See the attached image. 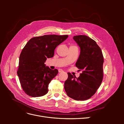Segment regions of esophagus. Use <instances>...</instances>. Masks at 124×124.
<instances>
[{
	"label": "esophagus",
	"mask_w": 124,
	"mask_h": 124,
	"mask_svg": "<svg viewBox=\"0 0 124 124\" xmlns=\"http://www.w3.org/2000/svg\"><path fill=\"white\" fill-rule=\"evenodd\" d=\"M58 72H63V71L62 69H58Z\"/></svg>",
	"instance_id": "obj_1"
}]
</instances>
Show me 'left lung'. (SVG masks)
<instances>
[{
	"label": "left lung",
	"instance_id": "1",
	"mask_svg": "<svg viewBox=\"0 0 124 124\" xmlns=\"http://www.w3.org/2000/svg\"><path fill=\"white\" fill-rule=\"evenodd\" d=\"M73 39L80 48L76 66L83 71L78 78L68 72L64 88L70 98L85 100L95 94L102 81L103 57L96 41L89 37L75 36Z\"/></svg>",
	"mask_w": 124,
	"mask_h": 124
}]
</instances>
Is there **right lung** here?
Returning <instances> with one entry per match:
<instances>
[{
  "instance_id": "obj_1",
  "label": "right lung",
  "mask_w": 124,
  "mask_h": 124,
  "mask_svg": "<svg viewBox=\"0 0 124 124\" xmlns=\"http://www.w3.org/2000/svg\"><path fill=\"white\" fill-rule=\"evenodd\" d=\"M68 37V35H44L30 39L22 50L17 72L22 87L26 94L33 97L45 95L48 86L58 74L44 64L53 57L54 50Z\"/></svg>"
}]
</instances>
